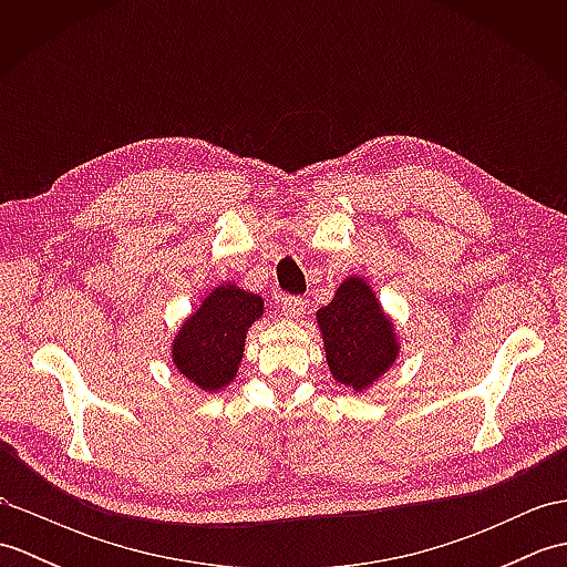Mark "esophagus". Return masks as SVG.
I'll use <instances>...</instances> for the list:
<instances>
[{"label":"esophagus","mask_w":567,"mask_h":567,"mask_svg":"<svg viewBox=\"0 0 567 567\" xmlns=\"http://www.w3.org/2000/svg\"><path fill=\"white\" fill-rule=\"evenodd\" d=\"M305 305H307V302H305L302 297H282V302H280V307H282L287 319H299V317H302Z\"/></svg>","instance_id":"34e87169"}]
</instances>
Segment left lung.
I'll list each match as a JSON object with an SVG mask.
<instances>
[{"instance_id": "8db88e82", "label": "left lung", "mask_w": 567, "mask_h": 567, "mask_svg": "<svg viewBox=\"0 0 567 567\" xmlns=\"http://www.w3.org/2000/svg\"><path fill=\"white\" fill-rule=\"evenodd\" d=\"M317 329L333 380L351 392H368L396 365L402 341L363 275H348L333 299L317 311Z\"/></svg>"}]
</instances>
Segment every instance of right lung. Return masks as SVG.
Returning a JSON list of instances; mask_svg holds the SVG:
<instances>
[{"instance_id":"add662e5","label":"right lung","mask_w":567,"mask_h":567,"mask_svg":"<svg viewBox=\"0 0 567 567\" xmlns=\"http://www.w3.org/2000/svg\"><path fill=\"white\" fill-rule=\"evenodd\" d=\"M265 317V299L236 282H219L179 323L171 363L199 392H221L236 380L252 323Z\"/></svg>"}]
</instances>
